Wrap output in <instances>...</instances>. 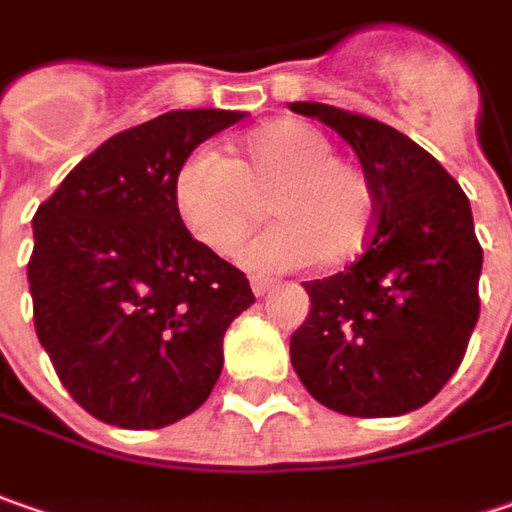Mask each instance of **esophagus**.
Segmentation results:
<instances>
[{"mask_svg":"<svg viewBox=\"0 0 512 512\" xmlns=\"http://www.w3.org/2000/svg\"><path fill=\"white\" fill-rule=\"evenodd\" d=\"M275 286V280H269V278H252V292H255L257 298H263L269 289Z\"/></svg>","mask_w":512,"mask_h":512,"instance_id":"obj_1","label":"esophagus"}]
</instances>
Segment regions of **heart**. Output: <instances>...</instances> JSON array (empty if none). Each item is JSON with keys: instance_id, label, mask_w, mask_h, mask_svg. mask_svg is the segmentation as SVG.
I'll use <instances>...</instances> for the list:
<instances>
[{"instance_id": "1", "label": "heart", "mask_w": 512, "mask_h": 512, "mask_svg": "<svg viewBox=\"0 0 512 512\" xmlns=\"http://www.w3.org/2000/svg\"><path fill=\"white\" fill-rule=\"evenodd\" d=\"M318 128L275 120L217 151H194L174 174V206L203 246L232 255L263 214L278 217L240 249L252 272H289L315 260L346 263L364 252L375 226V191L355 163L332 157Z\"/></svg>"}]
</instances>
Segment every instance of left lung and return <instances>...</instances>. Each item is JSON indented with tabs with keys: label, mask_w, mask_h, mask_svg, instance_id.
<instances>
[{
	"label": "left lung",
	"mask_w": 512,
	"mask_h": 512,
	"mask_svg": "<svg viewBox=\"0 0 512 512\" xmlns=\"http://www.w3.org/2000/svg\"><path fill=\"white\" fill-rule=\"evenodd\" d=\"M289 108L338 131L375 191L367 252L338 275L303 283L312 306L289 341L292 367L329 410H418L453 378L478 321L470 200L407 134L323 102Z\"/></svg>",
	"instance_id": "left-lung-1"
}]
</instances>
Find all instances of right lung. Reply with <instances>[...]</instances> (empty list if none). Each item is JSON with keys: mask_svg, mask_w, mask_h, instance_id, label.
Instances as JSON below:
<instances>
[{"mask_svg": "<svg viewBox=\"0 0 512 512\" xmlns=\"http://www.w3.org/2000/svg\"><path fill=\"white\" fill-rule=\"evenodd\" d=\"M246 111L191 108L114 134L34 214L36 338L85 412L160 430L220 378L223 335L255 303L240 269L194 240L174 206L191 151Z\"/></svg>", "mask_w": 512, "mask_h": 512, "instance_id": "add662e5", "label": "right lung"}]
</instances>
